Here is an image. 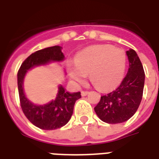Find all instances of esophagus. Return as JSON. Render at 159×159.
<instances>
[{"label": "esophagus", "instance_id": "34e87169", "mask_svg": "<svg viewBox=\"0 0 159 159\" xmlns=\"http://www.w3.org/2000/svg\"><path fill=\"white\" fill-rule=\"evenodd\" d=\"M88 94H89V92H81L82 97H86V96H87Z\"/></svg>", "mask_w": 159, "mask_h": 159}]
</instances>
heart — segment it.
Wrapping results in <instances>:
<instances>
[{"label": "heart", "mask_w": 159, "mask_h": 159, "mask_svg": "<svg viewBox=\"0 0 159 159\" xmlns=\"http://www.w3.org/2000/svg\"><path fill=\"white\" fill-rule=\"evenodd\" d=\"M126 66V54L121 48L112 45H95L80 52L75 57V66L68 68L70 77L82 84L86 76L97 89L110 91L123 79Z\"/></svg>", "instance_id": "obj_1"}]
</instances>
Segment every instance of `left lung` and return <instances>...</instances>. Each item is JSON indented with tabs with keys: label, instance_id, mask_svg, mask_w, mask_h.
I'll use <instances>...</instances> for the list:
<instances>
[{
	"label": "left lung",
	"instance_id": "obj_1",
	"mask_svg": "<svg viewBox=\"0 0 159 159\" xmlns=\"http://www.w3.org/2000/svg\"><path fill=\"white\" fill-rule=\"evenodd\" d=\"M129 60L127 74L117 89L101 97L95 112L108 124L123 123L135 114L143 97L145 74L138 54L134 49L126 51Z\"/></svg>",
	"mask_w": 159,
	"mask_h": 159
}]
</instances>
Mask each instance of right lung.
Wrapping results in <instances>:
<instances>
[{"label": "right lung", "mask_w": 159, "mask_h": 159, "mask_svg": "<svg viewBox=\"0 0 159 159\" xmlns=\"http://www.w3.org/2000/svg\"><path fill=\"white\" fill-rule=\"evenodd\" d=\"M62 47L55 45L38 50L30 55L21 64L18 74L19 96L22 111L34 125L44 130L61 128L70 120L77 100L81 98L80 92H67L59 85L56 98L43 105L33 103L26 97L24 91V80L26 73L36 67L45 66L51 62H61L65 59Z\"/></svg>", "instance_id": "obj_1"}]
</instances>
